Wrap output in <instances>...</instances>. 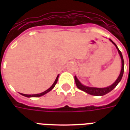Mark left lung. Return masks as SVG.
<instances>
[{"label": "left lung", "mask_w": 130, "mask_h": 130, "mask_svg": "<svg viewBox=\"0 0 130 130\" xmlns=\"http://www.w3.org/2000/svg\"><path fill=\"white\" fill-rule=\"evenodd\" d=\"M109 40H110V39H109ZM110 41L116 46V48L118 49V53L120 54V58H121V60H122V69H121V71H120V75L118 77V79H116V81L113 84L111 85V86H109L108 87L103 88H100L88 87V86H84V85H82V84L80 83V82L77 79V78H76V76H74V80H75V83H76V86H77V88H78L79 89H80V90H83V91H84V92L88 93V94H90V95H92L102 96L104 95H106V94H107L108 93H109L110 91H111V90L118 84V83L120 82V80H121L122 77H123V72H124V60H123V55L121 54V51L119 50V48H118V46H116V44L111 40H110Z\"/></svg>", "instance_id": "1"}]
</instances>
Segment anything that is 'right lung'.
Listing matches in <instances>:
<instances>
[{"label": "right lung", "mask_w": 130, "mask_h": 130, "mask_svg": "<svg viewBox=\"0 0 130 130\" xmlns=\"http://www.w3.org/2000/svg\"><path fill=\"white\" fill-rule=\"evenodd\" d=\"M58 76H57L56 79V80H55V82H54V83L53 84V85L51 86V87L49 88L48 89H47L46 90H45L44 92H43V93H40V94H35V95H26V94L21 93V95L25 96V97H27V98H31V97H32V98H37V97H40V96L44 95H45L46 93H47L48 92H49V91H51V90H52L53 88H54V86H56V84L57 82H58Z\"/></svg>", "instance_id": "add662e5"}]
</instances>
